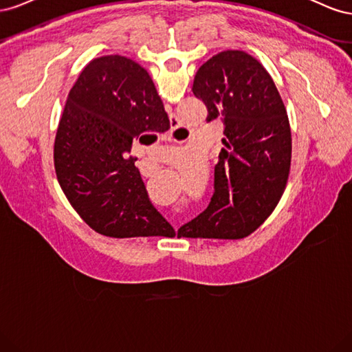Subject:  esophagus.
<instances>
[{"label":"esophagus","instance_id":"1","mask_svg":"<svg viewBox=\"0 0 352 352\" xmlns=\"http://www.w3.org/2000/svg\"><path fill=\"white\" fill-rule=\"evenodd\" d=\"M167 140H168V141H172V136H168V138H167Z\"/></svg>","mask_w":352,"mask_h":352}]
</instances>
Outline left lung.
Here are the masks:
<instances>
[{"instance_id": "left-lung-1", "label": "left lung", "mask_w": 352, "mask_h": 352, "mask_svg": "<svg viewBox=\"0 0 352 352\" xmlns=\"http://www.w3.org/2000/svg\"><path fill=\"white\" fill-rule=\"evenodd\" d=\"M192 92L207 120L225 124L214 192L208 207L177 230L184 238L241 239L265 221L283 194L291 168V126L278 88L261 63L243 51L212 56Z\"/></svg>"}]
</instances>
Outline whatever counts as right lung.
I'll list each match as a JSON object with an SVG mask.
<instances>
[{
  "instance_id": "right-lung-1",
  "label": "right lung",
  "mask_w": 352,
  "mask_h": 352,
  "mask_svg": "<svg viewBox=\"0 0 352 352\" xmlns=\"http://www.w3.org/2000/svg\"><path fill=\"white\" fill-rule=\"evenodd\" d=\"M170 127L148 72L122 56L92 60L69 92L54 142L58 184L95 232L113 238L175 236L151 204L136 158L144 133Z\"/></svg>"
}]
</instances>
